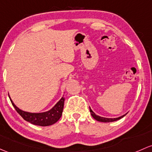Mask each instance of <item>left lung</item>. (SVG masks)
Returning a JSON list of instances; mask_svg holds the SVG:
<instances>
[{"instance_id":"1","label":"left lung","mask_w":152,"mask_h":152,"mask_svg":"<svg viewBox=\"0 0 152 152\" xmlns=\"http://www.w3.org/2000/svg\"><path fill=\"white\" fill-rule=\"evenodd\" d=\"M89 110H90V114L92 115V117L95 119V120L98 121V122H115V121H117L119 119H122V117H124L126 114L122 115V116H119V117H116V118H106V117H103V116H100L98 115L95 114V113L92 111V110L91 109L90 107H89Z\"/></svg>"}]
</instances>
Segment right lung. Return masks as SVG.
<instances>
[{"instance_id":"1","label":"right lung","mask_w":152,"mask_h":152,"mask_svg":"<svg viewBox=\"0 0 152 152\" xmlns=\"http://www.w3.org/2000/svg\"><path fill=\"white\" fill-rule=\"evenodd\" d=\"M9 97L10 98L13 106L14 107L17 113L25 121L31 123L33 124H35V125L42 126V127L52 125V124H55L60 119L62 114H63L64 101H65V97H62L61 99L50 110L40 113H32L21 110L13 103L9 95Z\"/></svg>"}]
</instances>
